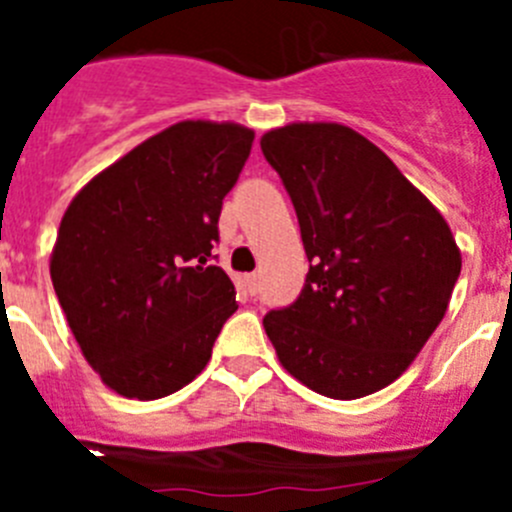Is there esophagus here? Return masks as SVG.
<instances>
[{
    "instance_id": "1",
    "label": "esophagus",
    "mask_w": 512,
    "mask_h": 512,
    "mask_svg": "<svg viewBox=\"0 0 512 512\" xmlns=\"http://www.w3.org/2000/svg\"><path fill=\"white\" fill-rule=\"evenodd\" d=\"M246 287H248V292H251V295H259V274H248Z\"/></svg>"
}]
</instances>
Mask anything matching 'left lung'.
I'll return each instance as SVG.
<instances>
[{"label":"left lung","instance_id":"8db88e82","mask_svg":"<svg viewBox=\"0 0 512 512\" xmlns=\"http://www.w3.org/2000/svg\"><path fill=\"white\" fill-rule=\"evenodd\" d=\"M295 205L310 271L264 315L282 366L318 395L395 382L446 315L461 253L441 212L356 130L295 122L261 138Z\"/></svg>","mask_w":512,"mask_h":512}]
</instances>
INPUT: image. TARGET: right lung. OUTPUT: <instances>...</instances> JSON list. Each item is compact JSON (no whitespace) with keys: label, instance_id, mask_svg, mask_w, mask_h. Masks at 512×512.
<instances>
[{"label":"right lung","instance_id":"obj_1","mask_svg":"<svg viewBox=\"0 0 512 512\" xmlns=\"http://www.w3.org/2000/svg\"><path fill=\"white\" fill-rule=\"evenodd\" d=\"M253 146L230 122H176L94 176L69 205L51 279L81 351L107 387L158 400L207 366L238 310L212 248Z\"/></svg>","mask_w":512,"mask_h":512}]
</instances>
